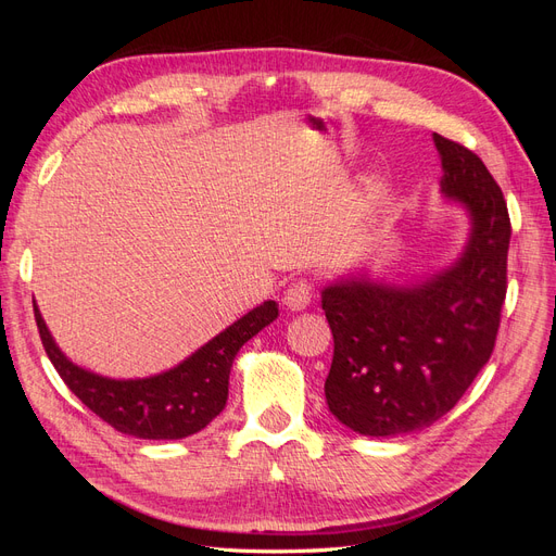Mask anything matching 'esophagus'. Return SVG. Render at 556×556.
Segmentation results:
<instances>
[{"mask_svg": "<svg viewBox=\"0 0 556 556\" xmlns=\"http://www.w3.org/2000/svg\"><path fill=\"white\" fill-rule=\"evenodd\" d=\"M313 301V285L308 280L292 282L285 292V304L290 311H306Z\"/></svg>", "mask_w": 556, "mask_h": 556, "instance_id": "obj_1", "label": "esophagus"}]
</instances>
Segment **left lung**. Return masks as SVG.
I'll list each match as a JSON object with an SVG mask.
<instances>
[{
	"instance_id": "8db88e82",
	"label": "left lung",
	"mask_w": 556,
	"mask_h": 556,
	"mask_svg": "<svg viewBox=\"0 0 556 556\" xmlns=\"http://www.w3.org/2000/svg\"><path fill=\"white\" fill-rule=\"evenodd\" d=\"M445 199L468 211L462 257L413 285L345 278L323 290L333 333L325 396L362 435H401L450 413L490 362L508 290L510 217L473 150L433 134Z\"/></svg>"
}]
</instances>
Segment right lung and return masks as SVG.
Returning a JSON list of instances; mask_svg holds the SVG:
<instances>
[{"mask_svg":"<svg viewBox=\"0 0 556 556\" xmlns=\"http://www.w3.org/2000/svg\"><path fill=\"white\" fill-rule=\"evenodd\" d=\"M276 317V301H264L169 371L115 380L66 359L35 304L46 355L64 384L113 429L148 441H178L211 425L227 403L229 371L237 352Z\"/></svg>","mask_w":556,"mask_h":556,"instance_id":"1","label":"right lung"}]
</instances>
